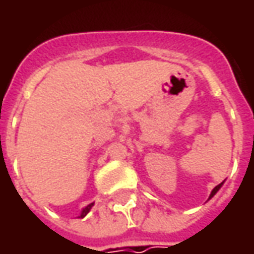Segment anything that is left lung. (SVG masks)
Here are the masks:
<instances>
[{"instance_id": "1", "label": "left lung", "mask_w": 254, "mask_h": 254, "mask_svg": "<svg viewBox=\"0 0 254 254\" xmlns=\"http://www.w3.org/2000/svg\"><path fill=\"white\" fill-rule=\"evenodd\" d=\"M222 184H223V182H220L219 185H216V187L213 188V190H212V193H210L209 199H210V198H212V196H213V195H215V193H216V192H218V190H219V188H220V187H222Z\"/></svg>"}]
</instances>
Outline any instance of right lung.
I'll use <instances>...</instances> for the list:
<instances>
[{
    "label": "right lung",
    "mask_w": 254,
    "mask_h": 254,
    "mask_svg": "<svg viewBox=\"0 0 254 254\" xmlns=\"http://www.w3.org/2000/svg\"><path fill=\"white\" fill-rule=\"evenodd\" d=\"M93 206V203H90V205H87L86 208L83 209V212H82V215H80V218H83V216H86L87 213H89V210H90V208Z\"/></svg>",
    "instance_id": "right-lung-1"
}]
</instances>
